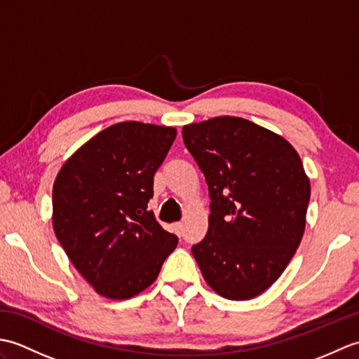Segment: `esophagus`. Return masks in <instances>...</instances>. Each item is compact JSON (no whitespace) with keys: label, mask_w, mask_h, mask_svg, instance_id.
Instances as JSON below:
<instances>
[{"label":"esophagus","mask_w":359,"mask_h":359,"mask_svg":"<svg viewBox=\"0 0 359 359\" xmlns=\"http://www.w3.org/2000/svg\"><path fill=\"white\" fill-rule=\"evenodd\" d=\"M174 231H175V234H182V231H184V224H182V222H175L174 225Z\"/></svg>","instance_id":"1"}]
</instances>
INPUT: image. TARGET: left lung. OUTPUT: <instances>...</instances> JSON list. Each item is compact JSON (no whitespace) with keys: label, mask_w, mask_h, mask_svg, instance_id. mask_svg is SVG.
Returning <instances> with one entry per match:
<instances>
[{"label":"left lung","mask_w":359,"mask_h":359,"mask_svg":"<svg viewBox=\"0 0 359 359\" xmlns=\"http://www.w3.org/2000/svg\"><path fill=\"white\" fill-rule=\"evenodd\" d=\"M182 137L211 199L208 231L193 256L216 293L253 299L301 243L310 201L301 158L280 135L241 117L187 125Z\"/></svg>","instance_id":"8db88e82"}]
</instances>
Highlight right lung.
I'll return each mask as SVG.
<instances>
[{
    "instance_id": "right-lung-1",
    "label": "right lung",
    "mask_w": 359,
    "mask_h": 359,
    "mask_svg": "<svg viewBox=\"0 0 359 359\" xmlns=\"http://www.w3.org/2000/svg\"><path fill=\"white\" fill-rule=\"evenodd\" d=\"M174 128L121 121L98 133L60 170L52 189L53 231L97 293L129 299L149 287L177 236L148 210L154 174Z\"/></svg>"
}]
</instances>
